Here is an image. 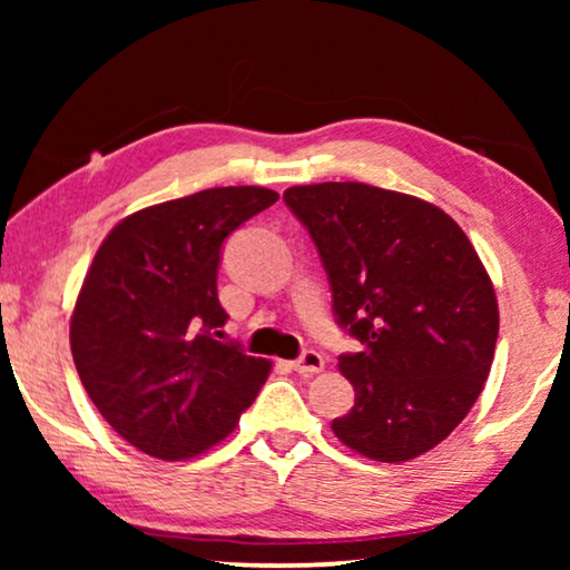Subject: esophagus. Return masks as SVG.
Wrapping results in <instances>:
<instances>
[{"label":"esophagus","mask_w":570,"mask_h":570,"mask_svg":"<svg viewBox=\"0 0 570 570\" xmlns=\"http://www.w3.org/2000/svg\"><path fill=\"white\" fill-rule=\"evenodd\" d=\"M293 371H298L301 376H314V373L324 371V357L316 350H306L298 361H293Z\"/></svg>","instance_id":"obj_1"}]
</instances>
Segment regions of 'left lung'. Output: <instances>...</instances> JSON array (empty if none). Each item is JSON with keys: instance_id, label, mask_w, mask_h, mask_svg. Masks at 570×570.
Here are the masks:
<instances>
[{"instance_id": "1", "label": "left lung", "mask_w": 570, "mask_h": 570, "mask_svg": "<svg viewBox=\"0 0 570 570\" xmlns=\"http://www.w3.org/2000/svg\"><path fill=\"white\" fill-rule=\"evenodd\" d=\"M330 277L332 311L361 353L337 439L373 462H407L446 439L488 381L498 340L493 283L464 230L431 202L357 181L291 186Z\"/></svg>"}]
</instances>
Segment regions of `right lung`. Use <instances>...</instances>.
<instances>
[{
    "label": "right lung",
    "mask_w": 570,
    "mask_h": 570,
    "mask_svg": "<svg viewBox=\"0 0 570 570\" xmlns=\"http://www.w3.org/2000/svg\"><path fill=\"white\" fill-rule=\"evenodd\" d=\"M279 199L220 186L124 217L77 295L69 345L108 425L155 459L178 462L220 443L256 400L272 363L215 340L223 240Z\"/></svg>",
    "instance_id": "add662e5"
}]
</instances>
